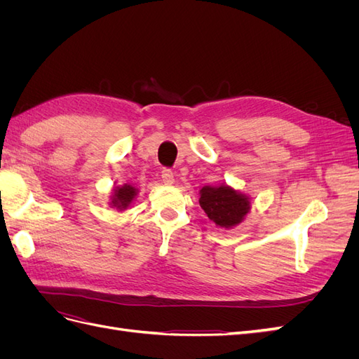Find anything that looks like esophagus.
Wrapping results in <instances>:
<instances>
[{
  "instance_id": "34e87169",
  "label": "esophagus",
  "mask_w": 359,
  "mask_h": 359,
  "mask_svg": "<svg viewBox=\"0 0 359 359\" xmlns=\"http://www.w3.org/2000/svg\"><path fill=\"white\" fill-rule=\"evenodd\" d=\"M161 181L165 184H172L173 182V172L170 169H163L161 170Z\"/></svg>"
}]
</instances>
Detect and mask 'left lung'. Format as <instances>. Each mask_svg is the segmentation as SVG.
I'll list each match as a JSON object with an SVG mask.
<instances>
[{
	"instance_id": "8db88e82",
	"label": "left lung",
	"mask_w": 359,
	"mask_h": 359,
	"mask_svg": "<svg viewBox=\"0 0 359 359\" xmlns=\"http://www.w3.org/2000/svg\"><path fill=\"white\" fill-rule=\"evenodd\" d=\"M199 203L208 219L224 229L240 224L250 210L248 199L229 186H205L201 190Z\"/></svg>"
}]
</instances>
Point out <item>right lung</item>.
Segmentation results:
<instances>
[{
    "mask_svg": "<svg viewBox=\"0 0 359 359\" xmlns=\"http://www.w3.org/2000/svg\"><path fill=\"white\" fill-rule=\"evenodd\" d=\"M114 191L115 193L112 198V205L116 206L118 210H126L130 205V202H132L133 198L136 196V189L128 186V184H126L123 187H116Z\"/></svg>",
    "mask_w": 359,
    "mask_h": 359,
    "instance_id": "add662e5",
    "label": "right lung"
}]
</instances>
